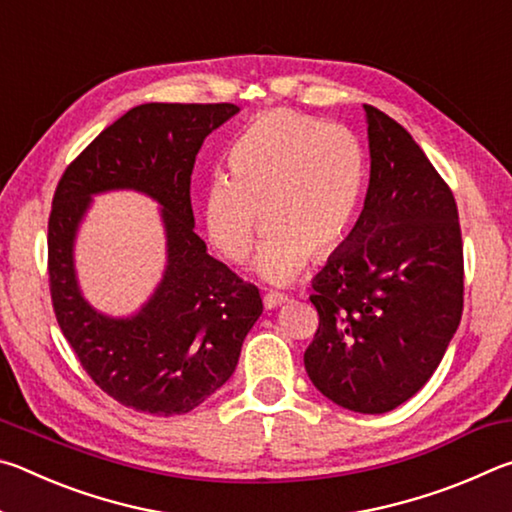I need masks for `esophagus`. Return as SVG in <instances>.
Listing matches in <instances>:
<instances>
[{
    "label": "esophagus",
    "instance_id": "obj_1",
    "mask_svg": "<svg viewBox=\"0 0 512 512\" xmlns=\"http://www.w3.org/2000/svg\"><path fill=\"white\" fill-rule=\"evenodd\" d=\"M287 300H289V296H284V293L271 291V293H266V296H264V307L266 309H275V307L284 305V302H287Z\"/></svg>",
    "mask_w": 512,
    "mask_h": 512
}]
</instances>
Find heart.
I'll use <instances>...</instances> for the list:
<instances>
[{
    "instance_id": "obj_1",
    "label": "heart",
    "mask_w": 512,
    "mask_h": 512,
    "mask_svg": "<svg viewBox=\"0 0 512 512\" xmlns=\"http://www.w3.org/2000/svg\"><path fill=\"white\" fill-rule=\"evenodd\" d=\"M230 176L205 187V225L228 262H244L266 228L253 268L264 282L289 284L309 257L339 248L357 216L366 158L339 124L271 110L259 115L230 149Z\"/></svg>"
}]
</instances>
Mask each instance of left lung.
Segmentation results:
<instances>
[{"mask_svg": "<svg viewBox=\"0 0 512 512\" xmlns=\"http://www.w3.org/2000/svg\"><path fill=\"white\" fill-rule=\"evenodd\" d=\"M370 183L348 239L314 277L318 329L305 370L354 413H386L427 384L463 314L452 189L384 112L363 106Z\"/></svg>", "mask_w": 512, "mask_h": 512, "instance_id": "left-lung-1", "label": "left lung"}]
</instances>
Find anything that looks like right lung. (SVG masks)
<instances>
[{"instance_id":"add662e5","label":"right lung","mask_w":512,"mask_h":512,"mask_svg":"<svg viewBox=\"0 0 512 512\" xmlns=\"http://www.w3.org/2000/svg\"><path fill=\"white\" fill-rule=\"evenodd\" d=\"M235 103H144L108 126L65 169L49 216V287L56 320L83 370L112 400L151 415H183L232 377L262 298L207 255L194 232L192 171L205 137ZM133 188L163 210L168 266L140 312L115 319L80 293L73 244L91 196Z\"/></svg>"}]
</instances>
